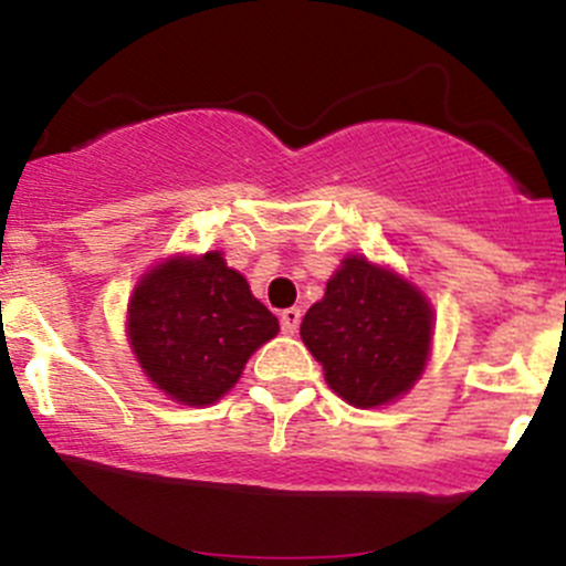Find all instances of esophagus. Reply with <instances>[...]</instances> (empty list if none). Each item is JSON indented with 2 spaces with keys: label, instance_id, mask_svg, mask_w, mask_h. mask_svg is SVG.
<instances>
[{
  "label": "esophagus",
  "instance_id": "1",
  "mask_svg": "<svg viewBox=\"0 0 566 566\" xmlns=\"http://www.w3.org/2000/svg\"><path fill=\"white\" fill-rule=\"evenodd\" d=\"M279 323H282V331L284 334H295V331H298V325H301V310H284L282 315H279Z\"/></svg>",
  "mask_w": 566,
  "mask_h": 566
}]
</instances>
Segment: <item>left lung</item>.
I'll return each instance as SVG.
<instances>
[{
    "label": "left lung",
    "mask_w": 566,
    "mask_h": 566,
    "mask_svg": "<svg viewBox=\"0 0 566 566\" xmlns=\"http://www.w3.org/2000/svg\"><path fill=\"white\" fill-rule=\"evenodd\" d=\"M432 306L391 268L350 254L301 323L325 384L356 408H378L413 389L427 367Z\"/></svg>",
    "instance_id": "8db88e82"
}]
</instances>
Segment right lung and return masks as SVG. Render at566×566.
Returning a JSON list of instances; mask_svg holds the SVG:
<instances>
[{
    "label": "right lung",
    "instance_id": "obj_1",
    "mask_svg": "<svg viewBox=\"0 0 566 566\" xmlns=\"http://www.w3.org/2000/svg\"><path fill=\"white\" fill-rule=\"evenodd\" d=\"M279 334V319L227 268L221 251L153 265L128 304V342L147 378L182 405H213L249 356Z\"/></svg>",
    "mask_w": 566,
    "mask_h": 566
}]
</instances>
